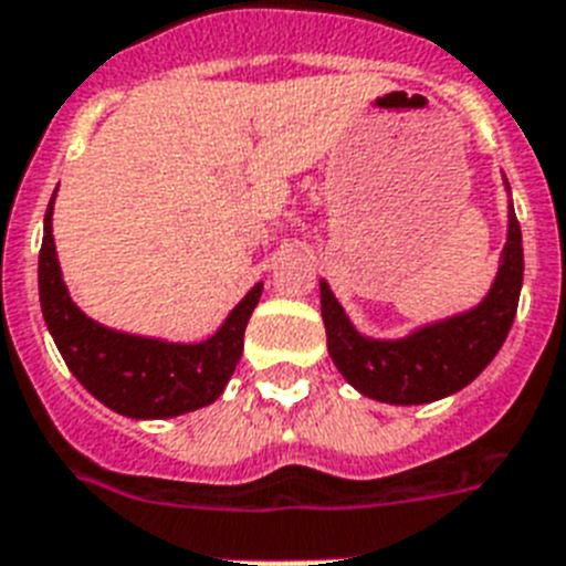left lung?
I'll use <instances>...</instances> for the list:
<instances>
[{"label": "left lung", "mask_w": 566, "mask_h": 566, "mask_svg": "<svg viewBox=\"0 0 566 566\" xmlns=\"http://www.w3.org/2000/svg\"><path fill=\"white\" fill-rule=\"evenodd\" d=\"M506 184V180H503ZM524 284L521 224L510 203V227L489 293L472 311L417 327L402 339H371L350 325L327 282H319L327 354L365 397L391 406H422L467 388L501 350Z\"/></svg>", "instance_id": "1"}]
</instances>
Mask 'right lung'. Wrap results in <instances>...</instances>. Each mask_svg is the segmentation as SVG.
Listing matches in <instances>:
<instances>
[{"mask_svg": "<svg viewBox=\"0 0 566 566\" xmlns=\"http://www.w3.org/2000/svg\"><path fill=\"white\" fill-rule=\"evenodd\" d=\"M54 198L45 212L40 250V305L69 371L85 391L132 420H164L216 402L244 350L247 322L261 282L232 307L224 325L203 342H164L123 334L88 319L69 296L51 235Z\"/></svg>", "mask_w": 566, "mask_h": 566, "instance_id": "add662e5", "label": "right lung"}]
</instances>
